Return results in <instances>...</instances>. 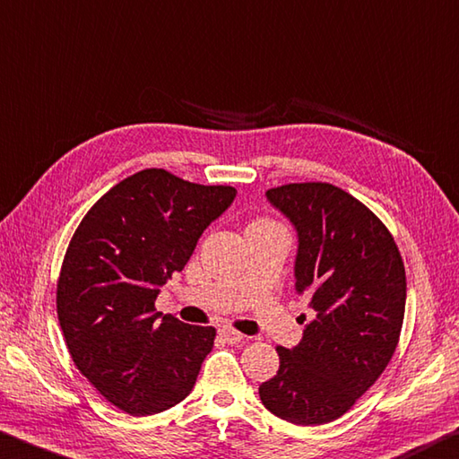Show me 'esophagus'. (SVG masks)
<instances>
[{
    "instance_id": "34e87169",
    "label": "esophagus",
    "mask_w": 459,
    "mask_h": 459,
    "mask_svg": "<svg viewBox=\"0 0 459 459\" xmlns=\"http://www.w3.org/2000/svg\"><path fill=\"white\" fill-rule=\"evenodd\" d=\"M220 336H221L225 342H230V344H238V342H244L246 341V334L238 333L236 328H231V326H221L220 328Z\"/></svg>"
}]
</instances>
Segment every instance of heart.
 Masks as SVG:
<instances>
[{"instance_id":"1","label":"heart","mask_w":459,"mask_h":459,"mask_svg":"<svg viewBox=\"0 0 459 459\" xmlns=\"http://www.w3.org/2000/svg\"><path fill=\"white\" fill-rule=\"evenodd\" d=\"M255 223H270V221H255Z\"/></svg>"}]
</instances>
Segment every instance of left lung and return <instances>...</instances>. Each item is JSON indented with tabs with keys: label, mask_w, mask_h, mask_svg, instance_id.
<instances>
[{
	"label": "left lung",
	"mask_w": 459,
	"mask_h": 459,
	"mask_svg": "<svg viewBox=\"0 0 459 459\" xmlns=\"http://www.w3.org/2000/svg\"><path fill=\"white\" fill-rule=\"evenodd\" d=\"M299 231L296 294L316 312L294 349L276 347L278 373L260 385L268 411L296 425L339 420L373 387L397 349L405 266L379 217L323 181L266 191Z\"/></svg>",
	"instance_id": "left-lung-1"
}]
</instances>
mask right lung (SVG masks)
Returning <instances> with one entry per match:
<instances>
[{
  "label": "right lung",
  "instance_id": "add662e5",
  "mask_svg": "<svg viewBox=\"0 0 459 459\" xmlns=\"http://www.w3.org/2000/svg\"><path fill=\"white\" fill-rule=\"evenodd\" d=\"M234 197L230 185L143 169L104 193L72 236L56 288L64 339L78 371L125 413L165 411L195 385L215 328L160 318L155 300Z\"/></svg>",
  "mask_w": 459,
  "mask_h": 459
}]
</instances>
